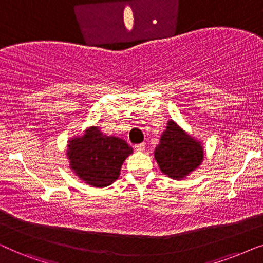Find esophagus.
Returning <instances> with one entry per match:
<instances>
[{
	"label": "esophagus",
	"mask_w": 263,
	"mask_h": 263,
	"mask_svg": "<svg viewBox=\"0 0 263 263\" xmlns=\"http://www.w3.org/2000/svg\"><path fill=\"white\" fill-rule=\"evenodd\" d=\"M145 147H146L145 143H138V145L134 146V148L138 151V152H142V151H145Z\"/></svg>",
	"instance_id": "1"
}]
</instances>
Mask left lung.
Returning <instances> with one entry per match:
<instances>
[{
  "instance_id": "left-lung-1",
  "label": "left lung",
  "mask_w": 263,
  "mask_h": 263,
  "mask_svg": "<svg viewBox=\"0 0 263 263\" xmlns=\"http://www.w3.org/2000/svg\"><path fill=\"white\" fill-rule=\"evenodd\" d=\"M154 157L165 175L181 179L201 164L203 151L200 142L186 135L174 121H170L154 151Z\"/></svg>"
}]
</instances>
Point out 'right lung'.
Returning <instances> with one entry per match:
<instances>
[{"label":"right lung","instance_id":"right-lung-1","mask_svg":"<svg viewBox=\"0 0 263 263\" xmlns=\"http://www.w3.org/2000/svg\"><path fill=\"white\" fill-rule=\"evenodd\" d=\"M68 147L70 167L82 181L97 188L116 181L124 159L133 152L124 140L103 135L97 127L71 140Z\"/></svg>","mask_w":263,"mask_h":263}]
</instances>
